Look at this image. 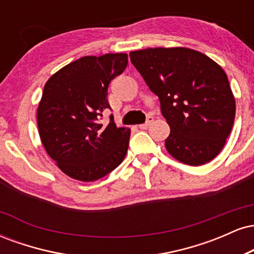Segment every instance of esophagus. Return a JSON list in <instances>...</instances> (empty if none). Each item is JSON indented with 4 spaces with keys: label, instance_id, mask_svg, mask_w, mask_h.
Here are the masks:
<instances>
[{
    "label": "esophagus",
    "instance_id": "34e87169",
    "mask_svg": "<svg viewBox=\"0 0 254 254\" xmlns=\"http://www.w3.org/2000/svg\"><path fill=\"white\" fill-rule=\"evenodd\" d=\"M153 121H154V118L151 117V116H149V117L147 118V122H145L144 124H141V125H139V129H147V127H149V125L151 124V122H153Z\"/></svg>",
    "mask_w": 254,
    "mask_h": 254
}]
</instances>
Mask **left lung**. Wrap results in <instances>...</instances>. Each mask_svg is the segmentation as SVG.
Instances as JSON below:
<instances>
[{
	"mask_svg": "<svg viewBox=\"0 0 254 254\" xmlns=\"http://www.w3.org/2000/svg\"><path fill=\"white\" fill-rule=\"evenodd\" d=\"M131 63L159 97L171 127L166 149L191 166L211 161L232 131L235 100L226 72L200 52L156 48L130 52Z\"/></svg>",
	"mask_w": 254,
	"mask_h": 254,
	"instance_id": "obj_1",
	"label": "left lung"
}]
</instances>
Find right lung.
Wrapping results in <instances>:
<instances>
[{"instance_id": "add662e5", "label": "right lung", "mask_w": 254, "mask_h": 254, "mask_svg": "<svg viewBox=\"0 0 254 254\" xmlns=\"http://www.w3.org/2000/svg\"><path fill=\"white\" fill-rule=\"evenodd\" d=\"M127 65V54L86 56L69 63L45 83L37 111L46 153L61 171L80 182H94L117 168L127 153L130 129L101 124L111 110L107 89Z\"/></svg>"}]
</instances>
